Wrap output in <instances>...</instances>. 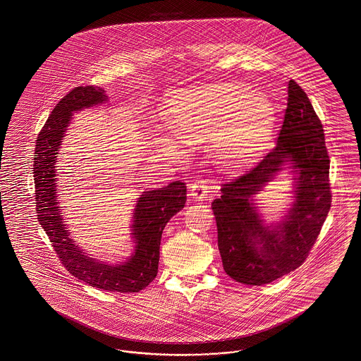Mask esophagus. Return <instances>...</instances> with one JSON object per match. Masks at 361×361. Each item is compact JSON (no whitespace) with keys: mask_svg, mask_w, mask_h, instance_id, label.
I'll use <instances>...</instances> for the list:
<instances>
[{"mask_svg":"<svg viewBox=\"0 0 361 361\" xmlns=\"http://www.w3.org/2000/svg\"><path fill=\"white\" fill-rule=\"evenodd\" d=\"M212 193V188L205 182V180H196L190 186L189 196L192 197L195 201H204Z\"/></svg>","mask_w":361,"mask_h":361,"instance_id":"obj_1","label":"esophagus"}]
</instances>
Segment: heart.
<instances>
[{
  "instance_id": "b5f03b06",
  "label": "heart",
  "mask_w": 361,
  "mask_h": 361,
  "mask_svg": "<svg viewBox=\"0 0 361 361\" xmlns=\"http://www.w3.org/2000/svg\"><path fill=\"white\" fill-rule=\"evenodd\" d=\"M171 128L190 145L209 142L214 163L238 173L266 153L276 127L271 100L245 84H208L173 91L164 99ZM168 149L178 143L166 140Z\"/></svg>"
}]
</instances>
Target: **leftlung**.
<instances>
[{
	"label": "left lung",
	"mask_w": 361,
	"mask_h": 361,
	"mask_svg": "<svg viewBox=\"0 0 361 361\" xmlns=\"http://www.w3.org/2000/svg\"><path fill=\"white\" fill-rule=\"evenodd\" d=\"M323 126L303 90L288 82L284 121L259 165L224 185L212 201L218 248L226 274L245 286L269 284L306 259L331 207L329 159ZM292 175V202L269 221L257 196L279 174Z\"/></svg>",
	"instance_id": "left-lung-1"
}]
</instances>
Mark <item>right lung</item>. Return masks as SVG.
I'll list each match as a JSON object with an SVG mask.
<instances>
[{
	"mask_svg": "<svg viewBox=\"0 0 361 361\" xmlns=\"http://www.w3.org/2000/svg\"><path fill=\"white\" fill-rule=\"evenodd\" d=\"M107 102L109 97L100 87H77L52 110L38 133L34 153L37 216L66 269L78 280L104 291L139 293L157 276L161 234L169 219L185 207V183L176 180L140 193L130 225L133 250L126 261L116 263L95 258L75 243L58 198L56 163L73 114Z\"/></svg>",
	"mask_w": 361,
	"mask_h": 361,
	"instance_id": "add662e5",
	"label": "right lung"
}]
</instances>
